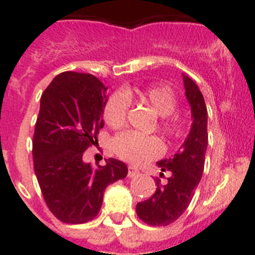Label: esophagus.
Listing matches in <instances>:
<instances>
[{
  "label": "esophagus",
  "mask_w": 255,
  "mask_h": 255,
  "mask_svg": "<svg viewBox=\"0 0 255 255\" xmlns=\"http://www.w3.org/2000/svg\"><path fill=\"white\" fill-rule=\"evenodd\" d=\"M139 173H140V171L135 167V166H129V170H128V176L135 177V176H138Z\"/></svg>",
  "instance_id": "obj_1"
}]
</instances>
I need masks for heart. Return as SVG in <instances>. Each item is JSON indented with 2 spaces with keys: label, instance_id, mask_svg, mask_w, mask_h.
<instances>
[{
  "label": "heart",
  "instance_id": "heart-1",
  "mask_svg": "<svg viewBox=\"0 0 255 255\" xmlns=\"http://www.w3.org/2000/svg\"><path fill=\"white\" fill-rule=\"evenodd\" d=\"M130 100L150 106L161 116L159 130L168 138L179 136L182 129L181 119L175 114L176 94L168 85L155 84L138 88L134 91L115 92L108 97L103 108V119L111 129H120L126 124ZM114 152L121 159L134 164L154 159L163 153V144L154 135H141L126 131L117 135L114 140Z\"/></svg>",
  "mask_w": 255,
  "mask_h": 255
}]
</instances>
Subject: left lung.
Instances as JSON below:
<instances>
[{
  "mask_svg": "<svg viewBox=\"0 0 255 255\" xmlns=\"http://www.w3.org/2000/svg\"><path fill=\"white\" fill-rule=\"evenodd\" d=\"M184 85L193 116L190 132L172 158L157 162L162 170L159 177H163L166 171L171 172L166 184L155 177L157 188L152 197L136 204L139 218L150 226H167L175 222L189 207L203 175L208 144L207 106L198 85L185 75Z\"/></svg>",
  "mask_w": 255,
  "mask_h": 255,
  "instance_id": "obj_1",
  "label": "left lung"
}]
</instances>
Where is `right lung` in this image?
I'll list each match as a JSON object with an SVG mask.
<instances>
[{
    "instance_id": "right-lung-1",
    "label": "right lung",
    "mask_w": 255,
    "mask_h": 255,
    "mask_svg": "<svg viewBox=\"0 0 255 255\" xmlns=\"http://www.w3.org/2000/svg\"><path fill=\"white\" fill-rule=\"evenodd\" d=\"M106 91L91 74L65 71L40 97L33 135V163L47 207L65 224L93 220L110 184L126 177L128 167L110 158L94 170L84 152L98 143L103 128Z\"/></svg>"
}]
</instances>
